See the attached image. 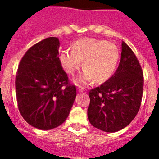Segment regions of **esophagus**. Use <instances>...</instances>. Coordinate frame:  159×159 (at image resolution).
Here are the masks:
<instances>
[{
	"instance_id": "1",
	"label": "esophagus",
	"mask_w": 159,
	"mask_h": 159,
	"mask_svg": "<svg viewBox=\"0 0 159 159\" xmlns=\"http://www.w3.org/2000/svg\"><path fill=\"white\" fill-rule=\"evenodd\" d=\"M77 90H78V92H83L85 91L84 88H83V87H81V86H79L78 88H77Z\"/></svg>"
}]
</instances>
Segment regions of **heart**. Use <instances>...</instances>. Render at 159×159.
I'll list each match as a JSON object with an SVG mask.
<instances>
[{
  "label": "heart",
  "instance_id": "b5f03b06",
  "mask_svg": "<svg viewBox=\"0 0 159 159\" xmlns=\"http://www.w3.org/2000/svg\"><path fill=\"white\" fill-rule=\"evenodd\" d=\"M119 60L117 47L105 40L84 38L73 43L71 49L61 52L59 60L63 69L70 75L75 74L83 61L84 71L77 83L88 84L95 80L102 83L114 74Z\"/></svg>",
  "mask_w": 159,
  "mask_h": 159
}]
</instances>
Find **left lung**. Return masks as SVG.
<instances>
[{
    "label": "left lung",
    "instance_id": "obj_1",
    "mask_svg": "<svg viewBox=\"0 0 159 159\" xmlns=\"http://www.w3.org/2000/svg\"><path fill=\"white\" fill-rule=\"evenodd\" d=\"M143 73L137 57L125 42L116 73L89 91L88 120L93 127L116 132L130 124L141 106Z\"/></svg>",
    "mask_w": 159,
    "mask_h": 159
}]
</instances>
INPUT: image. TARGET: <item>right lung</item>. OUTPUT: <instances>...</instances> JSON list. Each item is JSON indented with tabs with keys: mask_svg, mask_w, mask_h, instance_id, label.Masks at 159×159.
Masks as SVG:
<instances>
[{
	"mask_svg": "<svg viewBox=\"0 0 159 159\" xmlns=\"http://www.w3.org/2000/svg\"><path fill=\"white\" fill-rule=\"evenodd\" d=\"M60 41L46 38L32 45L16 71V95L19 111L29 124L51 130L67 118L76 96L59 60Z\"/></svg>",
	"mask_w": 159,
	"mask_h": 159,
	"instance_id": "1",
	"label": "right lung"
}]
</instances>
